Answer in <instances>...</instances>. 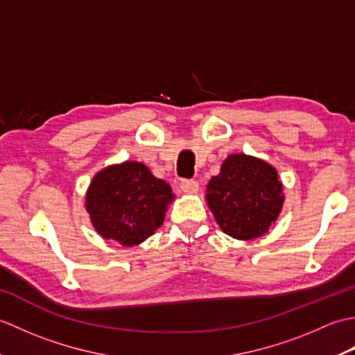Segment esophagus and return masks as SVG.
I'll return each mask as SVG.
<instances>
[{"label":"esophagus","mask_w":355,"mask_h":355,"mask_svg":"<svg viewBox=\"0 0 355 355\" xmlns=\"http://www.w3.org/2000/svg\"><path fill=\"white\" fill-rule=\"evenodd\" d=\"M180 187L184 193H195L198 191V182L197 180H182Z\"/></svg>","instance_id":"34e87169"}]
</instances>
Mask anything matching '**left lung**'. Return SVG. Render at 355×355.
<instances>
[{"instance_id":"obj_1","label":"left lung","mask_w":355,"mask_h":355,"mask_svg":"<svg viewBox=\"0 0 355 355\" xmlns=\"http://www.w3.org/2000/svg\"><path fill=\"white\" fill-rule=\"evenodd\" d=\"M207 202L225 235L259 238L282 209V183L275 168L258 158L233 154L207 186Z\"/></svg>"}]
</instances>
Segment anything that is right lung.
Segmentation results:
<instances>
[{"instance_id": "right-lung-1", "label": "right lung", "mask_w": 355, "mask_h": 355, "mask_svg": "<svg viewBox=\"0 0 355 355\" xmlns=\"http://www.w3.org/2000/svg\"><path fill=\"white\" fill-rule=\"evenodd\" d=\"M171 186L145 164L125 162L97 173L87 193V210L99 235L123 247L148 239L164 221Z\"/></svg>"}]
</instances>
